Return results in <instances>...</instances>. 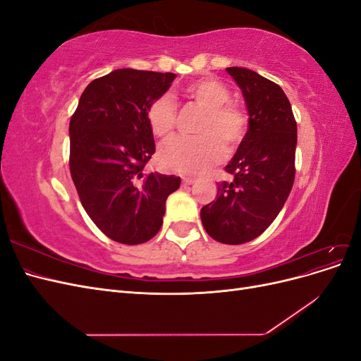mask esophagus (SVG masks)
<instances>
[{"label":"esophagus","mask_w":361,"mask_h":361,"mask_svg":"<svg viewBox=\"0 0 361 361\" xmlns=\"http://www.w3.org/2000/svg\"><path fill=\"white\" fill-rule=\"evenodd\" d=\"M182 183L185 185V187H188V185H192V183H194V179H191V178H183Z\"/></svg>","instance_id":"34e87169"}]
</instances>
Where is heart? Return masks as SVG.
Segmentation results:
<instances>
[{
  "instance_id": "obj_1",
  "label": "heart",
  "mask_w": 361,
  "mask_h": 361,
  "mask_svg": "<svg viewBox=\"0 0 361 361\" xmlns=\"http://www.w3.org/2000/svg\"><path fill=\"white\" fill-rule=\"evenodd\" d=\"M185 94L194 104L204 108L199 125L197 138L176 137L159 149V166L182 174L200 176L216 166L224 157V147H235L243 138L245 117L238 106L231 104L227 87L212 78H203L185 89ZM147 122L157 137H169L176 123V105L170 96H161L147 108Z\"/></svg>"
}]
</instances>
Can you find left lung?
<instances>
[{
    "label": "left lung",
    "instance_id": "8db88e82",
    "mask_svg": "<svg viewBox=\"0 0 361 361\" xmlns=\"http://www.w3.org/2000/svg\"><path fill=\"white\" fill-rule=\"evenodd\" d=\"M243 92L248 129L218 183L216 197L202 207L204 231L223 244H245L264 233L285 206L295 178L297 122L285 92L255 71L227 68Z\"/></svg>",
    "mask_w": 361,
    "mask_h": 361
}]
</instances>
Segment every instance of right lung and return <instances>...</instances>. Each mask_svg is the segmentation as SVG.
<instances>
[{"label":"right lung","mask_w":361,"mask_h":361,"mask_svg":"<svg viewBox=\"0 0 361 361\" xmlns=\"http://www.w3.org/2000/svg\"><path fill=\"white\" fill-rule=\"evenodd\" d=\"M174 73L116 69L92 81L71 118V174L84 209L113 241L137 245L162 226L167 197L180 178L145 174L155 154L147 108Z\"/></svg>","instance_id":"right-lung-1"}]
</instances>
